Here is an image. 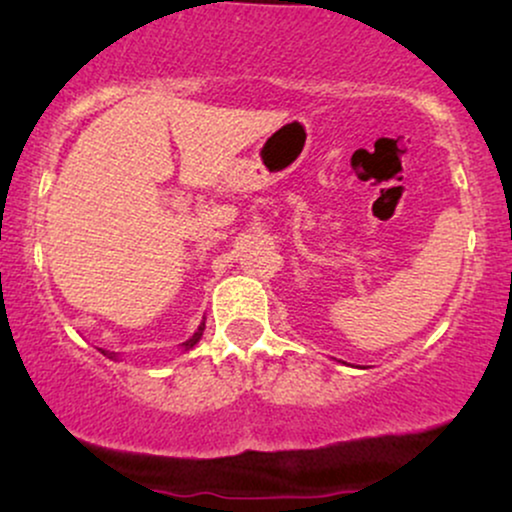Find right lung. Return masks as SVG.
<instances>
[{
	"label": "right lung",
	"instance_id": "obj_1",
	"mask_svg": "<svg viewBox=\"0 0 512 512\" xmlns=\"http://www.w3.org/2000/svg\"><path fill=\"white\" fill-rule=\"evenodd\" d=\"M202 332H204V322H202V325H199V327H197V332H195V334H192V337H190V339H187V342H185V344H182V349H185V351H187V349H192V346H195V344L199 342V339H202ZM103 354H105V356H110V358H115V356H117V354H115V351H110V354H108V351H103Z\"/></svg>",
	"mask_w": 512,
	"mask_h": 512
}]
</instances>
